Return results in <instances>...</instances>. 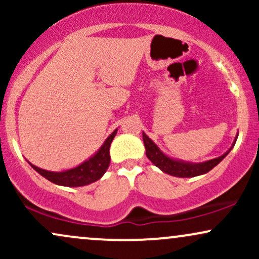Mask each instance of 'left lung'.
I'll list each match as a JSON object with an SVG mask.
<instances>
[{
	"label": "left lung",
	"instance_id": "8db88e82",
	"mask_svg": "<svg viewBox=\"0 0 259 259\" xmlns=\"http://www.w3.org/2000/svg\"><path fill=\"white\" fill-rule=\"evenodd\" d=\"M142 139H144L145 148H146L147 158L150 159L156 167H158L160 170L164 171V173L173 175V177H179V178H192V177H197V175L208 173V171L212 170L217 164H219V163L225 158V156L230 152L231 148H233L231 147L227 153H224L223 156L218 157V158L210 159L204 163L192 164V163L179 162V160L171 159L165 156V154H163L159 151V148L153 144L152 140L148 138L145 133H142Z\"/></svg>",
	"mask_w": 259,
	"mask_h": 259
}]
</instances>
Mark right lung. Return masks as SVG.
Returning a JSON list of instances; mask_svg holds the SVG:
<instances>
[{"mask_svg":"<svg viewBox=\"0 0 259 259\" xmlns=\"http://www.w3.org/2000/svg\"><path fill=\"white\" fill-rule=\"evenodd\" d=\"M115 134H117V129L112 133V135L106 140L105 144L100 148V151L91 157L90 159L86 160L82 164L78 165L76 168L69 169L65 171H47L44 169H40L35 165H30L38 174L42 175L47 180H50L53 184L62 186H69V187H76V186H84L89 185V184L95 183L99 180L103 174L106 173L107 168H108L109 162H111V157H109V147L114 139Z\"/></svg>","mask_w":259,"mask_h":259,"instance_id":"obj_1","label":"right lung"}]
</instances>
